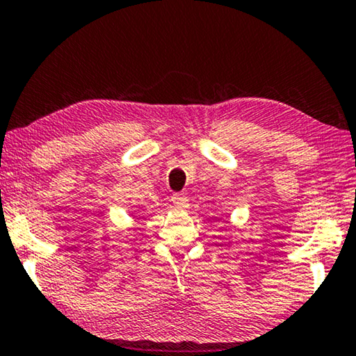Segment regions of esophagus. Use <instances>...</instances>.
<instances>
[{"instance_id": "esophagus-1", "label": "esophagus", "mask_w": 356, "mask_h": 356, "mask_svg": "<svg viewBox=\"0 0 356 356\" xmlns=\"http://www.w3.org/2000/svg\"><path fill=\"white\" fill-rule=\"evenodd\" d=\"M171 200H172V204L176 206L177 209H187L190 206L188 204V198L184 193H174L171 196Z\"/></svg>"}]
</instances>
